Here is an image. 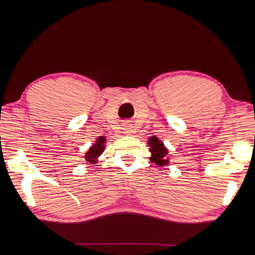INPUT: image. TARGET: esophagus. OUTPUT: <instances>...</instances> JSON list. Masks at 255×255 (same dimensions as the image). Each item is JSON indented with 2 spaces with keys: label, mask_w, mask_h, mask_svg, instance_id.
Returning a JSON list of instances; mask_svg holds the SVG:
<instances>
[{
  "label": "esophagus",
  "mask_w": 255,
  "mask_h": 255,
  "mask_svg": "<svg viewBox=\"0 0 255 255\" xmlns=\"http://www.w3.org/2000/svg\"><path fill=\"white\" fill-rule=\"evenodd\" d=\"M124 130H125V133H127V134H130L133 130H132V126H131V124H129V123H125L124 124Z\"/></svg>",
  "instance_id": "obj_1"
}]
</instances>
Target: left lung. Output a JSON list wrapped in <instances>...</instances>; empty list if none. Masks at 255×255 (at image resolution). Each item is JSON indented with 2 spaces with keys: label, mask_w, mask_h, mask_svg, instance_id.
Masks as SVG:
<instances>
[{
  "label": "left lung",
  "mask_w": 255,
  "mask_h": 255,
  "mask_svg": "<svg viewBox=\"0 0 255 255\" xmlns=\"http://www.w3.org/2000/svg\"><path fill=\"white\" fill-rule=\"evenodd\" d=\"M148 144L150 147V152L152 154L150 160L154 162L158 165H166L169 164V156L167 153L169 151L164 147L163 142L159 140L156 137H151L148 140Z\"/></svg>",
  "instance_id": "1"
}]
</instances>
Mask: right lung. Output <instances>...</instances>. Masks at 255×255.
<instances>
[{"label":"right lung","mask_w":255,"mask_h":255,"mask_svg":"<svg viewBox=\"0 0 255 255\" xmlns=\"http://www.w3.org/2000/svg\"><path fill=\"white\" fill-rule=\"evenodd\" d=\"M105 142H106V138L104 136H101L97 138L95 143L92 145L88 152L85 153V156H84L85 160L92 164L96 163L97 158H99V156L103 153V151H104Z\"/></svg>","instance_id":"add662e5"}]
</instances>
